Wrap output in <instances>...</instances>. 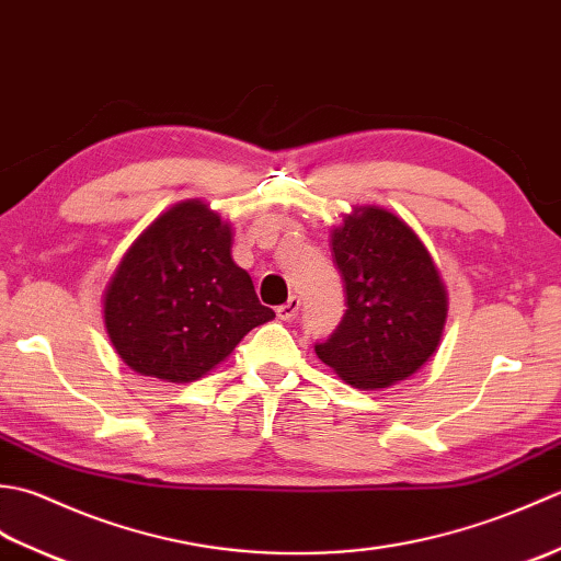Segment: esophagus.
<instances>
[{
  "label": "esophagus",
  "mask_w": 561,
  "mask_h": 561,
  "mask_svg": "<svg viewBox=\"0 0 561 561\" xmlns=\"http://www.w3.org/2000/svg\"><path fill=\"white\" fill-rule=\"evenodd\" d=\"M299 308H301L299 296H289V301L277 308V316H279V320H291V318H296V313H299Z\"/></svg>",
  "instance_id": "esophagus-1"
}]
</instances>
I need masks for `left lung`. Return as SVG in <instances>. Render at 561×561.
Segmentation results:
<instances>
[{
	"label": "left lung",
	"mask_w": 561,
	"mask_h": 561,
	"mask_svg": "<svg viewBox=\"0 0 561 561\" xmlns=\"http://www.w3.org/2000/svg\"><path fill=\"white\" fill-rule=\"evenodd\" d=\"M344 279L342 323L316 344L318 359L359 390L396 386L432 359L448 318V291L412 226L383 207L344 214L330 231Z\"/></svg>",
	"instance_id": "left-lung-1"
}]
</instances>
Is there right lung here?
<instances>
[{
	"label": "right lung",
	"instance_id": "obj_1",
	"mask_svg": "<svg viewBox=\"0 0 561 561\" xmlns=\"http://www.w3.org/2000/svg\"><path fill=\"white\" fill-rule=\"evenodd\" d=\"M231 245V221L202 199L178 202L135 238L103 291L105 332L133 371L193 383L274 318Z\"/></svg>",
	"mask_w": 561,
	"mask_h": 561
}]
</instances>
